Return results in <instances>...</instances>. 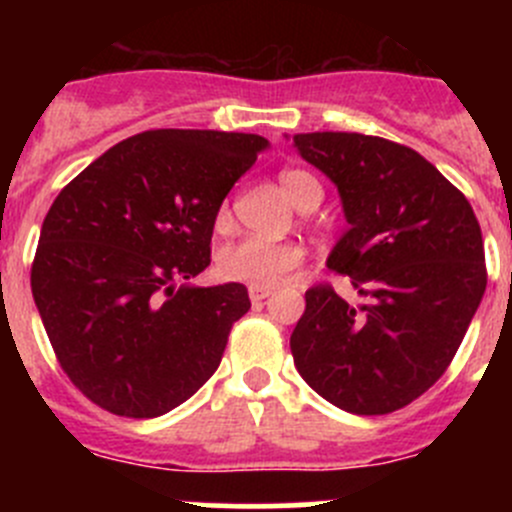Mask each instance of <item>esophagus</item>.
Here are the masks:
<instances>
[{
    "label": "esophagus",
    "mask_w": 512,
    "mask_h": 512,
    "mask_svg": "<svg viewBox=\"0 0 512 512\" xmlns=\"http://www.w3.org/2000/svg\"><path fill=\"white\" fill-rule=\"evenodd\" d=\"M270 292H272V289H265V287H250V299H252V304H260L262 299L270 297Z\"/></svg>",
    "instance_id": "obj_1"
}]
</instances>
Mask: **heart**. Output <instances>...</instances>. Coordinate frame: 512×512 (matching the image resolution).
I'll return each instance as SVG.
<instances>
[{
    "label": "heart",
    "instance_id": "1",
    "mask_svg": "<svg viewBox=\"0 0 512 512\" xmlns=\"http://www.w3.org/2000/svg\"><path fill=\"white\" fill-rule=\"evenodd\" d=\"M282 193L297 205L299 210L309 205H319L324 198V190L319 180L307 170H282L280 173ZM230 220V210L223 205L218 213V225ZM304 260V250L297 242H272L262 237H242L230 242L218 252L215 270L227 282H240L250 287L272 289L280 285L289 272L297 270Z\"/></svg>",
    "mask_w": 512,
    "mask_h": 512
}]
</instances>
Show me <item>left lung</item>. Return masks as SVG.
<instances>
[{"instance_id": "left-lung-1", "label": "left lung", "mask_w": 512, "mask_h": 512, "mask_svg": "<svg viewBox=\"0 0 512 512\" xmlns=\"http://www.w3.org/2000/svg\"><path fill=\"white\" fill-rule=\"evenodd\" d=\"M339 190L349 230L327 267L364 304L307 289L289 349L302 379L349 414L381 416L431 389L483 299L485 252L466 195L414 148L361 133H297Z\"/></svg>"}]
</instances>
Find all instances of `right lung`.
<instances>
[{
    "instance_id": "add662e5",
    "label": "right lung",
    "mask_w": 512,
    "mask_h": 512,
    "mask_svg": "<svg viewBox=\"0 0 512 512\" xmlns=\"http://www.w3.org/2000/svg\"><path fill=\"white\" fill-rule=\"evenodd\" d=\"M267 146L255 133L158 128L108 148L56 195L32 294L61 369L96 406L156 418L215 374L247 289L178 282L210 265L220 205Z\"/></svg>"
}]
</instances>
